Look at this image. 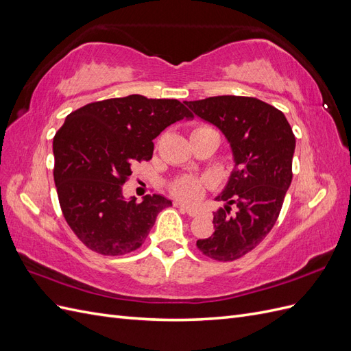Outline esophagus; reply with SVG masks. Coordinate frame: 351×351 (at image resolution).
<instances>
[{
	"instance_id": "obj_1",
	"label": "esophagus",
	"mask_w": 351,
	"mask_h": 351,
	"mask_svg": "<svg viewBox=\"0 0 351 351\" xmlns=\"http://www.w3.org/2000/svg\"><path fill=\"white\" fill-rule=\"evenodd\" d=\"M177 206H180V208H182L183 210H186V212H187V215H190V217H197V215H199V210H197V209H193V208H189V206H184V205H180V204H177Z\"/></svg>"
}]
</instances>
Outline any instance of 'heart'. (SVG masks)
<instances>
[{
    "label": "heart",
    "instance_id": "b5f03b06",
    "mask_svg": "<svg viewBox=\"0 0 351 351\" xmlns=\"http://www.w3.org/2000/svg\"><path fill=\"white\" fill-rule=\"evenodd\" d=\"M208 125H200L195 130L199 129H206ZM206 182L204 178H199L195 176H183L178 177L177 180L171 183V192L176 197L180 200L187 202V204H195L205 193Z\"/></svg>",
    "mask_w": 351,
    "mask_h": 351
}]
</instances>
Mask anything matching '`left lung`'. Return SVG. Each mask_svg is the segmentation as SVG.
I'll return each mask as SVG.
<instances>
[{
	"label": "left lung",
	"instance_id": "left-lung-1",
	"mask_svg": "<svg viewBox=\"0 0 351 351\" xmlns=\"http://www.w3.org/2000/svg\"><path fill=\"white\" fill-rule=\"evenodd\" d=\"M195 115L217 125L231 146L234 168L217 200L214 234L197 240L206 256L236 261L253 250L277 222L293 178L295 137L285 115L256 98L222 95L186 101ZM237 210L230 214V205Z\"/></svg>",
	"mask_w": 351,
	"mask_h": 351
}]
</instances>
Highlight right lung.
<instances>
[{
  "label": "right lung",
  "mask_w": 351,
  "mask_h": 351,
  "mask_svg": "<svg viewBox=\"0 0 351 351\" xmlns=\"http://www.w3.org/2000/svg\"><path fill=\"white\" fill-rule=\"evenodd\" d=\"M192 117L177 99L142 95L92 102L66 117L52 143L54 182L62 215L84 246L105 256L142 246L173 204L161 195L124 199L123 186L133 165L152 158L155 137Z\"/></svg>",
  "instance_id": "1"
}]
</instances>
